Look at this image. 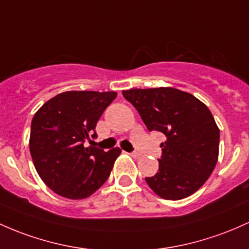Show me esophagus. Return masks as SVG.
I'll return each mask as SVG.
<instances>
[{"instance_id": "34e87169", "label": "esophagus", "mask_w": 249, "mask_h": 249, "mask_svg": "<svg viewBox=\"0 0 249 249\" xmlns=\"http://www.w3.org/2000/svg\"><path fill=\"white\" fill-rule=\"evenodd\" d=\"M130 156H131V157H133V158H139V157H141V155H139L138 152H131Z\"/></svg>"}]
</instances>
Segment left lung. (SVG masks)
Wrapping results in <instances>:
<instances>
[{"mask_svg": "<svg viewBox=\"0 0 249 249\" xmlns=\"http://www.w3.org/2000/svg\"><path fill=\"white\" fill-rule=\"evenodd\" d=\"M123 95L141 114L147 130L164 133L162 157L155 176L145 181L165 200L196 193L218 160L220 130L209 108L188 92L173 87L133 89Z\"/></svg>", "mask_w": 249, "mask_h": 249, "instance_id": "8db88e82", "label": "left lung"}]
</instances>
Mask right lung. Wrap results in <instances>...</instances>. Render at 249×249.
I'll return each instance as SVG.
<instances>
[{
  "mask_svg": "<svg viewBox=\"0 0 249 249\" xmlns=\"http://www.w3.org/2000/svg\"><path fill=\"white\" fill-rule=\"evenodd\" d=\"M117 92L67 91L49 99L32 120L29 150L43 183L62 197L83 200L110 176L122 150L85 147Z\"/></svg>",
  "mask_w": 249,
  "mask_h": 249,
  "instance_id": "right-lung-1",
  "label": "right lung"
}]
</instances>
